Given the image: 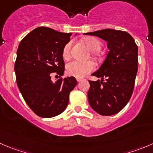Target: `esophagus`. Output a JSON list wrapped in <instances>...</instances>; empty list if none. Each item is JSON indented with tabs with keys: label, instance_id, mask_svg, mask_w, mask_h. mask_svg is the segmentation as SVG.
Masks as SVG:
<instances>
[{
	"label": "esophagus",
	"instance_id": "1",
	"mask_svg": "<svg viewBox=\"0 0 153 153\" xmlns=\"http://www.w3.org/2000/svg\"><path fill=\"white\" fill-rule=\"evenodd\" d=\"M76 80H77V81H78V82H80V81H83V80H84V78H77Z\"/></svg>",
	"mask_w": 153,
	"mask_h": 153
}]
</instances>
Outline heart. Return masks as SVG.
Listing matches in <instances>:
<instances>
[{"label":"heart","mask_w":153,"mask_h":153,"mask_svg":"<svg viewBox=\"0 0 153 153\" xmlns=\"http://www.w3.org/2000/svg\"><path fill=\"white\" fill-rule=\"evenodd\" d=\"M84 42L88 47L89 49L95 52L99 51L102 47V43L99 39L96 38H87L84 39ZM72 47V42H69L64 46L63 50V56L64 58H69L71 54V50ZM95 69L94 63L92 61H79V60H74L69 62L66 66V70L68 74L71 76L75 78H82L87 74L93 72Z\"/></svg>","instance_id":"b5f03b06"}]
</instances>
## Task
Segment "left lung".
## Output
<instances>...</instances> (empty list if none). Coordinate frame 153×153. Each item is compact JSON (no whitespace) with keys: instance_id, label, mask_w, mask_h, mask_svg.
I'll return each instance as SVG.
<instances>
[{"instance_id":"obj_1","label":"left lung","mask_w":153,"mask_h":153,"mask_svg":"<svg viewBox=\"0 0 153 153\" xmlns=\"http://www.w3.org/2000/svg\"><path fill=\"white\" fill-rule=\"evenodd\" d=\"M84 34L105 40L109 49L102 66L92 74L101 80L89 81V103L102 116L117 114L127 105L134 90L138 68L137 45L126 31L105 29Z\"/></svg>"}]
</instances>
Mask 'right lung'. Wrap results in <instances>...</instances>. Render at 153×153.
<instances>
[{"instance_id":"1","label":"right lung","mask_w":153,"mask_h":153,"mask_svg":"<svg viewBox=\"0 0 153 153\" xmlns=\"http://www.w3.org/2000/svg\"><path fill=\"white\" fill-rule=\"evenodd\" d=\"M72 33L39 27L21 41L15 63L16 82L31 110L40 117L61 114L67 107L69 93L76 86L74 77L51 81L54 73H64L63 50ZM57 76V75H56Z\"/></svg>"}]
</instances>
